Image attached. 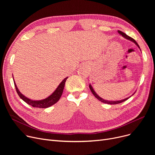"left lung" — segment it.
<instances>
[{
    "label": "left lung",
    "mask_w": 155,
    "mask_h": 155,
    "mask_svg": "<svg viewBox=\"0 0 155 155\" xmlns=\"http://www.w3.org/2000/svg\"><path fill=\"white\" fill-rule=\"evenodd\" d=\"M118 32H119V34L120 35H121L123 37H124V38H126V39H127V40H129V41H132V42H133L138 48H140V50H141V49H140V46L138 45V44L137 43V42L136 41L133 39V38H131V37H129V36H127V35H126L125 33H124L123 32H122V31H118ZM89 88H90V89H91V92H92V94H94V95L96 97V98L98 99L99 101H100L101 102H103V103H105V104H119V103H121V102H124L125 101H126V100H127L130 97H131L132 95H133L134 94V93L131 95V96H130V97H127V98H126V99H123V100H121V101H107V100H104V99H103L102 98H101V97H99L98 95L97 94V93L95 92V91L94 90V88H93V87H92V85H91V84H89Z\"/></svg>",
    "instance_id": "left-lung-1"
}]
</instances>
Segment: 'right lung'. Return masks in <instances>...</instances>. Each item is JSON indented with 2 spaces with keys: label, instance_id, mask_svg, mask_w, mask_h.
<instances>
[{
  "label": "right lung",
  "instance_id": "1",
  "mask_svg": "<svg viewBox=\"0 0 155 155\" xmlns=\"http://www.w3.org/2000/svg\"><path fill=\"white\" fill-rule=\"evenodd\" d=\"M13 76V75H12ZM68 78V77L64 78L62 82L59 84V85L58 86V87L56 88V90L52 93L51 95H50V96H48L47 98L43 99V100H39V101H34V100H31L28 97L24 96L23 94H22L20 91H19V89L15 84V82L14 80V85L16 89V91H17L18 94L19 95V96L20 97V98L23 100L24 102H26L28 104L31 105L32 107H38V108H48L49 107L51 106L53 104H56L57 102H58L60 97L63 94V91L64 89V84H65V82H66L67 79Z\"/></svg>",
  "mask_w": 155,
  "mask_h": 155
}]
</instances>
